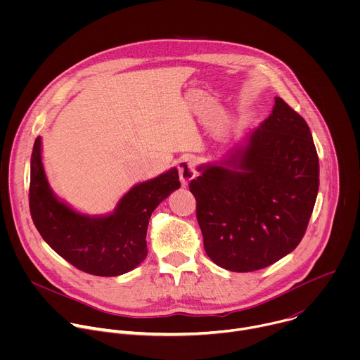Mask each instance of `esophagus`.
<instances>
[{"instance_id":"obj_1","label":"esophagus","mask_w":360,"mask_h":360,"mask_svg":"<svg viewBox=\"0 0 360 360\" xmlns=\"http://www.w3.org/2000/svg\"><path fill=\"white\" fill-rule=\"evenodd\" d=\"M178 171H179V176H181V182L182 185H188L191 179L195 178L196 175V169H195V162L193 160L185 157L178 162Z\"/></svg>"}]
</instances>
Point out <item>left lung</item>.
Segmentation results:
<instances>
[{
  "instance_id": "left-lung-1",
  "label": "left lung",
  "mask_w": 360,
  "mask_h": 360,
  "mask_svg": "<svg viewBox=\"0 0 360 360\" xmlns=\"http://www.w3.org/2000/svg\"><path fill=\"white\" fill-rule=\"evenodd\" d=\"M198 171L189 191L218 266L264 269L299 245L318 196L319 158L309 127L282 98L243 148Z\"/></svg>"
}]
</instances>
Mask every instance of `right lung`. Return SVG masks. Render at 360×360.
Wrapping results in <instances>:
<instances>
[{"label":"right lung","mask_w":360,"mask_h":360,"mask_svg":"<svg viewBox=\"0 0 360 360\" xmlns=\"http://www.w3.org/2000/svg\"><path fill=\"white\" fill-rule=\"evenodd\" d=\"M181 186L178 169L134 186L114 214L91 218L72 211L51 192L41 161V136L31 153L30 212L42 239L77 269L118 276L136 268L148 253L146 229L158 205Z\"/></svg>","instance_id":"right-lung-1"}]
</instances>
